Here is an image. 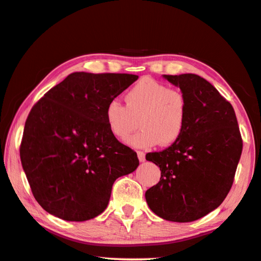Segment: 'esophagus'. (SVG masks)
<instances>
[{"instance_id": "1", "label": "esophagus", "mask_w": 261, "mask_h": 261, "mask_svg": "<svg viewBox=\"0 0 261 261\" xmlns=\"http://www.w3.org/2000/svg\"><path fill=\"white\" fill-rule=\"evenodd\" d=\"M137 155H138L139 161H145V153H144L143 151H138Z\"/></svg>"}]
</instances>
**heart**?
<instances>
[{
    "label": "heart",
    "mask_w": 261,
    "mask_h": 261,
    "mask_svg": "<svg viewBox=\"0 0 261 261\" xmlns=\"http://www.w3.org/2000/svg\"><path fill=\"white\" fill-rule=\"evenodd\" d=\"M124 100L125 106L111 100L105 109L107 125L117 139H127L138 125L142 129L129 140L134 147L148 148L158 143L167 146L182 136L188 117L182 90L144 77L127 90Z\"/></svg>",
    "instance_id": "obj_1"
}]
</instances>
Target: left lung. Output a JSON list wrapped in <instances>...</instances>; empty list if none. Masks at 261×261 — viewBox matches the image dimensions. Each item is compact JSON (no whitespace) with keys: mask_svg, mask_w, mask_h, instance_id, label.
Segmentation results:
<instances>
[{"mask_svg":"<svg viewBox=\"0 0 261 261\" xmlns=\"http://www.w3.org/2000/svg\"><path fill=\"white\" fill-rule=\"evenodd\" d=\"M188 100L181 137L146 160L160 167L159 182L146 190L150 209L172 222H193L213 212L232 187L243 139L229 101L196 74L164 75Z\"/></svg>","mask_w":261,"mask_h":261,"instance_id":"8db88e82","label":"left lung"}]
</instances>
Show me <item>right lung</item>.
I'll use <instances>...</instances> for the list:
<instances>
[{
    "mask_svg": "<svg viewBox=\"0 0 261 261\" xmlns=\"http://www.w3.org/2000/svg\"><path fill=\"white\" fill-rule=\"evenodd\" d=\"M138 76L69 74L32 107L20 142V161L36 201L65 221L96 217L115 180L138 167L137 153L106 123L108 103Z\"/></svg>",
    "mask_w": 261,
    "mask_h": 261,
    "instance_id": "add662e5",
    "label": "right lung"
}]
</instances>
